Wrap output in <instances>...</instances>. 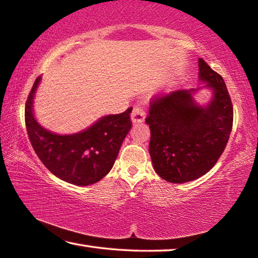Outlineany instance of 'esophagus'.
I'll use <instances>...</instances> for the list:
<instances>
[{
	"mask_svg": "<svg viewBox=\"0 0 258 258\" xmlns=\"http://www.w3.org/2000/svg\"><path fill=\"white\" fill-rule=\"evenodd\" d=\"M146 118V112L141 107H134L132 113H131V119H132V123L138 124L142 123Z\"/></svg>",
	"mask_w": 258,
	"mask_h": 258,
	"instance_id": "34e87169",
	"label": "esophagus"
}]
</instances>
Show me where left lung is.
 Masks as SVG:
<instances>
[{
  "label": "left lung",
  "instance_id": "left-lung-1",
  "mask_svg": "<svg viewBox=\"0 0 258 258\" xmlns=\"http://www.w3.org/2000/svg\"><path fill=\"white\" fill-rule=\"evenodd\" d=\"M198 66V81L205 85L156 98L146 119L154 169L171 183L194 181L211 171L232 130L233 108L224 80L203 59ZM203 88L212 92L206 105L194 99Z\"/></svg>",
  "mask_w": 258,
  "mask_h": 258
}]
</instances>
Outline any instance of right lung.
<instances>
[{
    "label": "right lung",
    "mask_w": 258,
    "mask_h": 258,
    "mask_svg": "<svg viewBox=\"0 0 258 258\" xmlns=\"http://www.w3.org/2000/svg\"><path fill=\"white\" fill-rule=\"evenodd\" d=\"M42 81L38 76L26 102L25 120L30 143L46 168L75 185H90L110 172L121 143L132 127V107L117 115H106L89 127L73 134H56L38 123L34 98Z\"/></svg>",
    "instance_id": "1"
}]
</instances>
